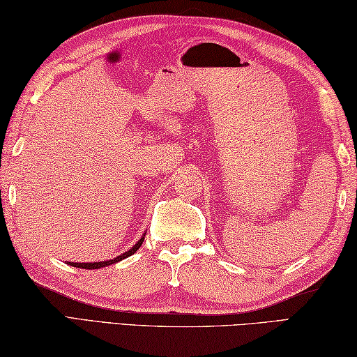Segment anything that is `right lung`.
<instances>
[{"label": "right lung", "mask_w": 357, "mask_h": 357, "mask_svg": "<svg viewBox=\"0 0 357 357\" xmlns=\"http://www.w3.org/2000/svg\"><path fill=\"white\" fill-rule=\"evenodd\" d=\"M144 236H146V234H143V236H141V238L138 239L137 244L133 245L132 248H129V250L124 252L123 255H119V257H116V258H113V259L98 261V262H68V261H65V262H66V264L73 266V267H77V268H89V271H91V268H100V267H107V266H110V264H116L118 261H123V259H126V258L132 257V255L135 253V252L138 250V248L141 247V244H143Z\"/></svg>", "instance_id": "right-lung-1"}]
</instances>
